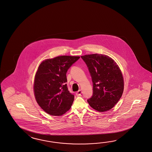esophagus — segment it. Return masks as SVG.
<instances>
[{
    "label": "esophagus",
    "instance_id": "1",
    "mask_svg": "<svg viewBox=\"0 0 152 152\" xmlns=\"http://www.w3.org/2000/svg\"><path fill=\"white\" fill-rule=\"evenodd\" d=\"M81 94H82V91H81V90H79V91H78L76 93V96H81Z\"/></svg>",
    "mask_w": 152,
    "mask_h": 152
}]
</instances>
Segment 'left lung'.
Instances as JSON below:
<instances>
[{
  "label": "left lung",
  "mask_w": 152,
  "mask_h": 152,
  "mask_svg": "<svg viewBox=\"0 0 152 152\" xmlns=\"http://www.w3.org/2000/svg\"><path fill=\"white\" fill-rule=\"evenodd\" d=\"M88 67L93 83V93L87 100L92 108L103 112L113 108L124 91L121 70L112 58L105 54L81 56Z\"/></svg>",
  "instance_id": "obj_1"
}]
</instances>
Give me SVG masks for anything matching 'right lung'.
<instances>
[{
  "label": "right lung",
  "instance_id": "add662e5",
  "mask_svg": "<svg viewBox=\"0 0 152 152\" xmlns=\"http://www.w3.org/2000/svg\"><path fill=\"white\" fill-rule=\"evenodd\" d=\"M80 56H61L47 59L39 64L33 84L35 98L51 115L61 116L69 110L74 101L66 82L68 69Z\"/></svg>",
  "mask_w": 152,
  "mask_h": 152
}]
</instances>
